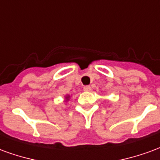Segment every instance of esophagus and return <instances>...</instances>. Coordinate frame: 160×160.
<instances>
[{
	"label": "esophagus",
	"mask_w": 160,
	"mask_h": 160,
	"mask_svg": "<svg viewBox=\"0 0 160 160\" xmlns=\"http://www.w3.org/2000/svg\"><path fill=\"white\" fill-rule=\"evenodd\" d=\"M84 91H86V92H91L92 91V87L90 86H86V87H84Z\"/></svg>",
	"instance_id": "esophagus-1"
}]
</instances>
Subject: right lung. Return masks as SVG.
<instances>
[{"label":"right lung","mask_w":160,"mask_h":160,"mask_svg":"<svg viewBox=\"0 0 160 160\" xmlns=\"http://www.w3.org/2000/svg\"><path fill=\"white\" fill-rule=\"evenodd\" d=\"M68 98H69V97H67V99H68Z\"/></svg>","instance_id":"add662e5"}]
</instances>
